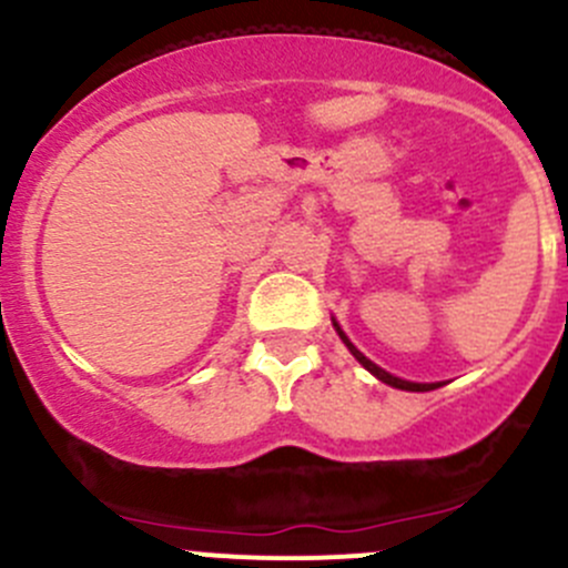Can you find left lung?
Returning a JSON list of instances; mask_svg holds the SVG:
<instances>
[{
	"label": "left lung",
	"instance_id": "obj_1",
	"mask_svg": "<svg viewBox=\"0 0 568 568\" xmlns=\"http://www.w3.org/2000/svg\"><path fill=\"white\" fill-rule=\"evenodd\" d=\"M334 328H336V334H339V336H342V342H345V345H347V351H351V353H353V356H356V358H358V362H362V364H364V367H367V369H369V373H373V375H375V378H378V381H384V384L395 386V389H406V392H428V389H439V386H442V384H412V381H403V378H395V375H389V373H386V369H381V367H378V364H373V362H369V358H367V356H364V353H358V351H356V345H353V342H351V339H347V336H345V331H342V328H339V325H336V323H334Z\"/></svg>",
	"mask_w": 568,
	"mask_h": 568
}]
</instances>
